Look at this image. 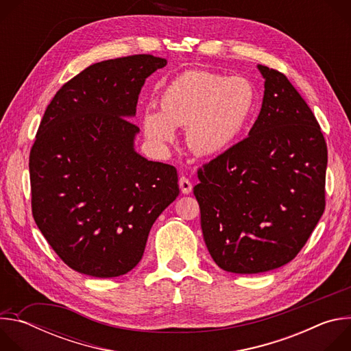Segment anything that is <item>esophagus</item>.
I'll use <instances>...</instances> for the list:
<instances>
[{
	"label": "esophagus",
	"mask_w": 351,
	"mask_h": 351,
	"mask_svg": "<svg viewBox=\"0 0 351 351\" xmlns=\"http://www.w3.org/2000/svg\"><path fill=\"white\" fill-rule=\"evenodd\" d=\"M179 187H180V190H182L183 194H190L191 190H193L191 182H190L187 178H184V176H182V178L179 179Z\"/></svg>",
	"instance_id": "34e87169"
}]
</instances>
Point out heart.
<instances>
[{
  "label": "heart",
  "mask_w": 351,
  "mask_h": 351,
  "mask_svg": "<svg viewBox=\"0 0 351 351\" xmlns=\"http://www.w3.org/2000/svg\"><path fill=\"white\" fill-rule=\"evenodd\" d=\"M256 101V87L247 77L186 71L160 93V111L144 110L141 128L160 149L173 143L176 128H187V143L195 154L219 156L241 137Z\"/></svg>",
  "instance_id": "b5f03b06"
}]
</instances>
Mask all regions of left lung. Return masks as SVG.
<instances>
[{
    "label": "left lung",
    "instance_id": "1",
    "mask_svg": "<svg viewBox=\"0 0 351 351\" xmlns=\"http://www.w3.org/2000/svg\"><path fill=\"white\" fill-rule=\"evenodd\" d=\"M263 107L248 137L198 169L193 191L215 264L260 274L290 263L325 210L328 149L287 77L258 65Z\"/></svg>",
    "mask_w": 351,
    "mask_h": 351
}]
</instances>
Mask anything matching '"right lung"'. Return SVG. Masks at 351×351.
Listing matches in <instances>:
<instances>
[{"mask_svg":"<svg viewBox=\"0 0 351 351\" xmlns=\"http://www.w3.org/2000/svg\"><path fill=\"white\" fill-rule=\"evenodd\" d=\"M167 65L141 54L90 65L47 107L29 158L32 211L58 257L94 278L141 260L161 213L179 195L176 168L134 149L129 119L145 79Z\"/></svg>","mask_w":351,"mask_h":351,"instance_id":"obj_1","label":"right lung"}]
</instances>
